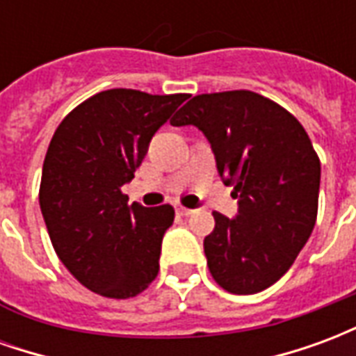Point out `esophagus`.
I'll return each mask as SVG.
<instances>
[{"instance_id":"1","label":"esophagus","mask_w":356,"mask_h":356,"mask_svg":"<svg viewBox=\"0 0 356 356\" xmlns=\"http://www.w3.org/2000/svg\"><path fill=\"white\" fill-rule=\"evenodd\" d=\"M175 211H177V216H183V217H186V216H191V213H194V209L185 208V206H177V208H175Z\"/></svg>"}]
</instances>
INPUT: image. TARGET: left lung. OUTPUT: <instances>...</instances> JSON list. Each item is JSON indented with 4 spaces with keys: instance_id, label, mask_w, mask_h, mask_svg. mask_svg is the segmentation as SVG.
<instances>
[{
    "instance_id": "obj_1",
    "label": "left lung",
    "mask_w": 356,
    "mask_h": 356,
    "mask_svg": "<svg viewBox=\"0 0 356 356\" xmlns=\"http://www.w3.org/2000/svg\"><path fill=\"white\" fill-rule=\"evenodd\" d=\"M208 137L217 171L234 186L238 216L213 211L204 238L209 273L223 290L257 293L284 276L316 223L321 160L290 112L254 91L196 95L171 118Z\"/></svg>"
}]
</instances>
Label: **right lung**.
Segmentation results:
<instances>
[{"mask_svg":"<svg viewBox=\"0 0 356 356\" xmlns=\"http://www.w3.org/2000/svg\"><path fill=\"white\" fill-rule=\"evenodd\" d=\"M186 97L101 91L78 104L51 139L40 185L45 227L63 265L99 296L135 298L158 276L175 211L170 204L127 206L122 186Z\"/></svg>","mask_w":356,"mask_h":356,"instance_id":"right-lung-1","label":"right lung"}]
</instances>
